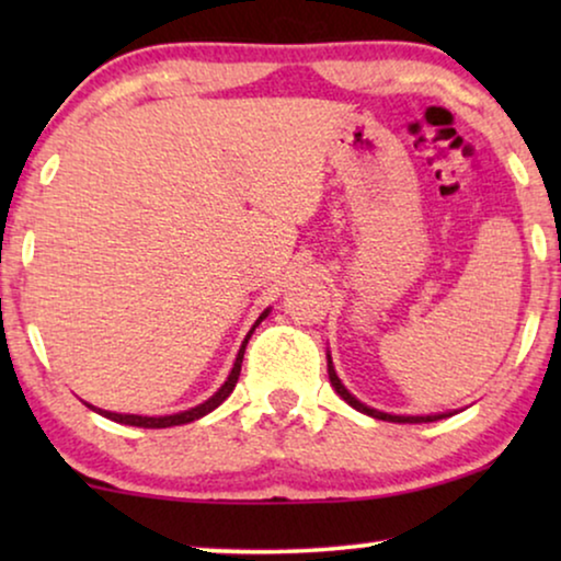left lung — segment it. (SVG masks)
Returning <instances> with one entry per match:
<instances>
[{
	"instance_id": "obj_1",
	"label": "left lung",
	"mask_w": 561,
	"mask_h": 561,
	"mask_svg": "<svg viewBox=\"0 0 561 561\" xmlns=\"http://www.w3.org/2000/svg\"><path fill=\"white\" fill-rule=\"evenodd\" d=\"M327 370H329V380H332V386H334V390L336 393H340L344 401H347L352 409H357L359 413H367V416H373V419H380V421H396V424H426V421H439V419H444V416H451V413H436V416H393V413H382V411H375V409H370V405H365V403H359L355 396L350 393L347 388L342 386V380L336 378V373H334V365H332V357L327 355Z\"/></svg>"
}]
</instances>
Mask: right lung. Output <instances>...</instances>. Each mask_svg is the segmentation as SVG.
I'll list each match as a JSON object with an SVG mask.
<instances>
[{
  "instance_id": "right-lung-1",
  "label": "right lung",
  "mask_w": 561,
  "mask_h": 561,
  "mask_svg": "<svg viewBox=\"0 0 561 561\" xmlns=\"http://www.w3.org/2000/svg\"><path fill=\"white\" fill-rule=\"evenodd\" d=\"M267 313H271V309H265L263 313H260V319L252 324V329L248 332V336H244L242 347L240 352H237V359H234V367L232 373H229V378L225 380V386H221L217 393H214L209 401L198 403L196 409H188V411H181V413H173V416H137V413H112V411H102V409H94V405H89L91 411L102 413V416L117 421V424H127V426H142V428H168V426H181V424H191V421L202 419L206 416V413H211L217 405H221L229 398V393H232L234 386H237V378H240V370H242V357H244V347H248V340L252 336V332H255V327L263 321Z\"/></svg>"
}]
</instances>
